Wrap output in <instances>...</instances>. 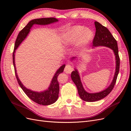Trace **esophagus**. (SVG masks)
<instances>
[{
    "label": "esophagus",
    "instance_id": "obj_1",
    "mask_svg": "<svg viewBox=\"0 0 131 131\" xmlns=\"http://www.w3.org/2000/svg\"><path fill=\"white\" fill-rule=\"evenodd\" d=\"M73 70V67L72 65L70 64H67L66 66L65 67V68L64 70V72L67 74H70Z\"/></svg>",
    "mask_w": 131,
    "mask_h": 131
}]
</instances>
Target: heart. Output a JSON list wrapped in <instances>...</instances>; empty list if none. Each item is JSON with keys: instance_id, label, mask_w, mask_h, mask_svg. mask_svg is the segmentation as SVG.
Wrapping results in <instances>:
<instances>
[{"instance_id": "b5f03b06", "label": "heart", "mask_w": 131, "mask_h": 131, "mask_svg": "<svg viewBox=\"0 0 131 131\" xmlns=\"http://www.w3.org/2000/svg\"><path fill=\"white\" fill-rule=\"evenodd\" d=\"M93 37V31L82 26H74L67 29L61 37V41L66 46H70L79 41L80 46L88 44Z\"/></svg>"}]
</instances>
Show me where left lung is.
I'll list each match as a JSON object with an SVG mask.
<instances>
[{"instance_id":"obj_1","label":"left lung","mask_w":131,"mask_h":131,"mask_svg":"<svg viewBox=\"0 0 131 131\" xmlns=\"http://www.w3.org/2000/svg\"><path fill=\"white\" fill-rule=\"evenodd\" d=\"M94 25L96 31L93 41V47L105 46L112 49L115 56L116 68L114 76L110 85L104 90L96 93H89L85 90L82 86L78 70L76 68H74V71H73L71 73V78L77 86L79 96L83 101L90 102L101 100L108 96L111 92L116 83L120 68V58L118 56L116 40L107 28L102 26L101 23L97 21L94 22ZM77 59H78L77 57H72L70 59L71 61L74 62L75 60H77Z\"/></svg>"}]
</instances>
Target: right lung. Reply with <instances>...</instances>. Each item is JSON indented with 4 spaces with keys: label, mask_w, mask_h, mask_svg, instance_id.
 <instances>
[{
    "label": "right lung",
    "mask_w": 131,
    "mask_h": 131,
    "mask_svg": "<svg viewBox=\"0 0 131 131\" xmlns=\"http://www.w3.org/2000/svg\"><path fill=\"white\" fill-rule=\"evenodd\" d=\"M58 20L54 17L50 18H41L34 19L31 20L28 22V23L23 28V29L19 31L18 36L16 40L14 50L13 54V64L15 68V72L16 77L18 83L21 87L22 90L26 94L27 96L28 97L30 100L34 101L37 103L42 105H48L52 104L56 102L58 98V94L59 91V84L57 81V77L59 74L62 73L65 68V64H63L60 68H59L57 71L56 73L54 74V76L51 80V84L47 90H44L41 92H37V91H34L30 89H27V88L23 85L21 81L19 80L17 74L16 68L15 66V53L16 49L18 48L19 45L21 44L22 42L27 38V35L30 32V29L34 25H47L58 22Z\"/></svg>",
    "instance_id": "right-lung-1"
}]
</instances>
